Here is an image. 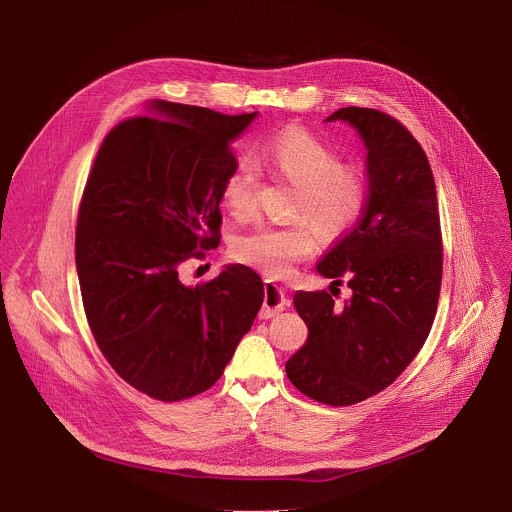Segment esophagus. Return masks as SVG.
<instances>
[{
    "label": "esophagus",
    "mask_w": 512,
    "mask_h": 512,
    "mask_svg": "<svg viewBox=\"0 0 512 512\" xmlns=\"http://www.w3.org/2000/svg\"><path fill=\"white\" fill-rule=\"evenodd\" d=\"M287 298H285V291L283 287L265 281V300H263V308H261V318H273L279 312L285 310L287 306Z\"/></svg>",
    "instance_id": "1"
}]
</instances>
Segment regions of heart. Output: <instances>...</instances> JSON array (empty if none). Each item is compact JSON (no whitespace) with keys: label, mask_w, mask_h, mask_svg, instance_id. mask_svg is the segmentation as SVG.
<instances>
[{"label":"heart","mask_w":512,"mask_h":512,"mask_svg":"<svg viewBox=\"0 0 512 512\" xmlns=\"http://www.w3.org/2000/svg\"><path fill=\"white\" fill-rule=\"evenodd\" d=\"M261 164L298 188L291 216L304 218L324 239L346 235L369 200V182L356 166H344L340 152L304 127H287L261 145ZM261 178L253 164L237 162L221 188L223 208L247 221L259 204ZM316 249V235L306 223L257 225L237 235L231 253L237 261L267 275H283Z\"/></svg>","instance_id":"heart-1"}]
</instances>
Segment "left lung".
<instances>
[{"mask_svg":"<svg viewBox=\"0 0 512 512\" xmlns=\"http://www.w3.org/2000/svg\"><path fill=\"white\" fill-rule=\"evenodd\" d=\"M326 121H346L367 148L369 200L318 263L332 285L348 279L352 298L340 308L326 289L298 291L308 340L285 373L310 399L344 407L387 389L421 350L440 300L444 249L435 182L417 139L377 109L344 107Z\"/></svg>","mask_w":512,"mask_h":512,"instance_id":"obj_1","label":"left lung"}]
</instances>
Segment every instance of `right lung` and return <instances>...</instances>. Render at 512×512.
<instances>
[{
  "label": "right lung",
  "instance_id": "add662e5",
  "mask_svg": "<svg viewBox=\"0 0 512 512\" xmlns=\"http://www.w3.org/2000/svg\"><path fill=\"white\" fill-rule=\"evenodd\" d=\"M255 117L152 101L107 133L89 174L75 239L85 314L115 373L158 401L221 379L263 304L245 265L196 287L178 277L221 241L231 143Z\"/></svg>",
  "mask_w": 512,
  "mask_h": 512
}]
</instances>
